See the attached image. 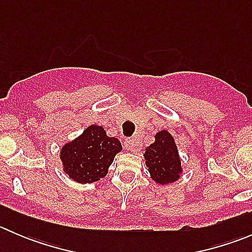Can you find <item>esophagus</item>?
<instances>
[{
  "label": "esophagus",
  "mask_w": 252,
  "mask_h": 252,
  "mask_svg": "<svg viewBox=\"0 0 252 252\" xmlns=\"http://www.w3.org/2000/svg\"><path fill=\"white\" fill-rule=\"evenodd\" d=\"M124 147H126L128 151H136L138 150V145H136V141L134 139H126L124 141Z\"/></svg>",
  "instance_id": "obj_1"
}]
</instances>
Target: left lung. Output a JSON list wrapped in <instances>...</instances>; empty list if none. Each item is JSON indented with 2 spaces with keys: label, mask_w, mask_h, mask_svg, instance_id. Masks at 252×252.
<instances>
[{
  "label": "left lung",
  "mask_w": 252,
  "mask_h": 252,
  "mask_svg": "<svg viewBox=\"0 0 252 252\" xmlns=\"http://www.w3.org/2000/svg\"><path fill=\"white\" fill-rule=\"evenodd\" d=\"M155 140L144 154L146 167L152 179L158 184L173 183L182 173L180 158L173 136L167 130H162L156 134Z\"/></svg>",
  "instance_id": "8db88e82"
}]
</instances>
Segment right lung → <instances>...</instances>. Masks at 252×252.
Segmentation results:
<instances>
[{"label": "right lung", "instance_id": "right-lung-1", "mask_svg": "<svg viewBox=\"0 0 252 252\" xmlns=\"http://www.w3.org/2000/svg\"><path fill=\"white\" fill-rule=\"evenodd\" d=\"M121 150L118 139L106 135L102 126H90L79 138L64 145L61 150V159L69 178L86 184L105 177Z\"/></svg>", "mask_w": 252, "mask_h": 252}]
</instances>
